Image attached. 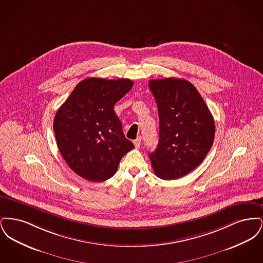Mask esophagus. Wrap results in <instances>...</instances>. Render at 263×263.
Here are the masks:
<instances>
[{
    "instance_id": "obj_1",
    "label": "esophagus",
    "mask_w": 263,
    "mask_h": 263,
    "mask_svg": "<svg viewBox=\"0 0 263 263\" xmlns=\"http://www.w3.org/2000/svg\"><path fill=\"white\" fill-rule=\"evenodd\" d=\"M134 145H135V148H139L140 145H141V137H138L136 140H134Z\"/></svg>"
}]
</instances>
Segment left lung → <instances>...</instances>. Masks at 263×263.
Segmentation results:
<instances>
[{
	"label": "left lung",
	"mask_w": 263,
	"mask_h": 263,
	"mask_svg": "<svg viewBox=\"0 0 263 263\" xmlns=\"http://www.w3.org/2000/svg\"><path fill=\"white\" fill-rule=\"evenodd\" d=\"M159 112V143L151 153L152 167L163 179H176L200 164L211 149L215 122L196 88L186 80H151Z\"/></svg>",
	"instance_id": "8db88e82"
}]
</instances>
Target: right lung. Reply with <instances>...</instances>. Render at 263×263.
Listing matches in <instances>:
<instances>
[{"instance_id":"obj_1","label":"right lung","mask_w":263,"mask_h":263,"mask_svg":"<svg viewBox=\"0 0 263 263\" xmlns=\"http://www.w3.org/2000/svg\"><path fill=\"white\" fill-rule=\"evenodd\" d=\"M132 87L129 79L88 78L57 110L53 122L57 146L77 175L89 181H104L134 148L113 109Z\"/></svg>"}]
</instances>
